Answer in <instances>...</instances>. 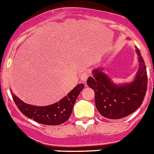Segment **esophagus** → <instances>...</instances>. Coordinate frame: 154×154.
<instances>
[{
	"instance_id": "1",
	"label": "esophagus",
	"mask_w": 154,
	"mask_h": 154,
	"mask_svg": "<svg viewBox=\"0 0 154 154\" xmlns=\"http://www.w3.org/2000/svg\"><path fill=\"white\" fill-rule=\"evenodd\" d=\"M89 76V73L88 72H82L81 75H80V79H81V80L83 82H85Z\"/></svg>"
}]
</instances>
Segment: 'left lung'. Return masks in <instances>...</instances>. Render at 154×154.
I'll use <instances>...</instances> for the list:
<instances>
[{
	"label": "left lung",
	"mask_w": 154,
	"mask_h": 154,
	"mask_svg": "<svg viewBox=\"0 0 154 154\" xmlns=\"http://www.w3.org/2000/svg\"><path fill=\"white\" fill-rule=\"evenodd\" d=\"M136 48L140 62L136 77L132 82L116 85L103 72L102 68L94 69L87 85L95 92V103L103 116L118 119L130 115L140 106L147 89V74L143 58Z\"/></svg>",
	"instance_id": "1"
}]
</instances>
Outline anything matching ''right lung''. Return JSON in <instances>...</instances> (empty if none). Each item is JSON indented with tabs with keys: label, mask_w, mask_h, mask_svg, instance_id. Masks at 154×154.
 Returning <instances> with one entry per match:
<instances>
[{
	"label": "right lung",
	"mask_w": 154,
	"mask_h": 154,
	"mask_svg": "<svg viewBox=\"0 0 154 154\" xmlns=\"http://www.w3.org/2000/svg\"><path fill=\"white\" fill-rule=\"evenodd\" d=\"M83 88L84 84H79L60 101L46 106L27 104L13 92L11 95L17 108L25 116L42 124L56 126L64 123L69 119L76 99Z\"/></svg>",
	"instance_id": "right-lung-1"
}]
</instances>
